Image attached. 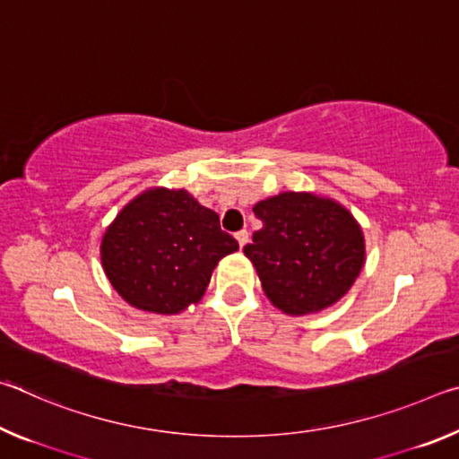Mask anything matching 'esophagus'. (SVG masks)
Listing matches in <instances>:
<instances>
[{
  "label": "esophagus",
  "mask_w": 459,
  "mask_h": 459,
  "mask_svg": "<svg viewBox=\"0 0 459 459\" xmlns=\"http://www.w3.org/2000/svg\"><path fill=\"white\" fill-rule=\"evenodd\" d=\"M235 238H237V243H238V247L243 248L245 245H247V240H248V232L247 230H238L237 235H235Z\"/></svg>",
  "instance_id": "obj_1"
}]
</instances>
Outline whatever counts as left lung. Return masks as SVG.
<instances>
[{
	"instance_id": "left-lung-1",
	"label": "left lung",
	"mask_w": 459,
	"mask_h": 459,
	"mask_svg": "<svg viewBox=\"0 0 459 459\" xmlns=\"http://www.w3.org/2000/svg\"><path fill=\"white\" fill-rule=\"evenodd\" d=\"M253 212L263 227L243 251L271 304L306 316L344 298L367 255L360 224L344 206L312 192H281Z\"/></svg>"
}]
</instances>
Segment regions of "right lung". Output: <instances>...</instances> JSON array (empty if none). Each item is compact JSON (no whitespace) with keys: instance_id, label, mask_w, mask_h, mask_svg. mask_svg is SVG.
I'll return each mask as SVG.
<instances>
[{"instance_id":"right-lung-1","label":"right lung","mask_w":459,"mask_h":459,"mask_svg":"<svg viewBox=\"0 0 459 459\" xmlns=\"http://www.w3.org/2000/svg\"><path fill=\"white\" fill-rule=\"evenodd\" d=\"M238 243L219 214L186 190L150 188L123 206L100 240L105 275L123 299L152 314L198 304L212 271Z\"/></svg>"}]
</instances>
